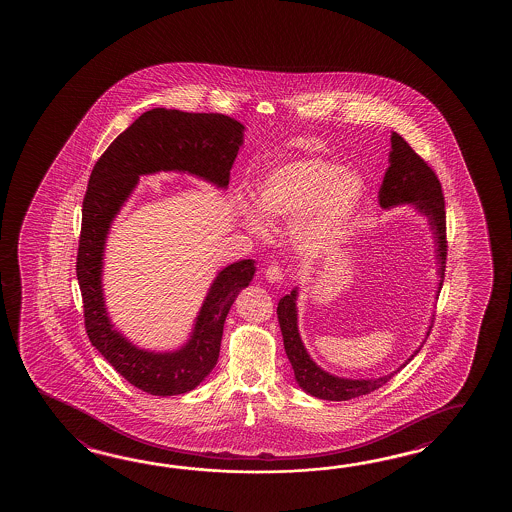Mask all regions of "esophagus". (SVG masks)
<instances>
[{"label": "esophagus", "mask_w": 512, "mask_h": 512, "mask_svg": "<svg viewBox=\"0 0 512 512\" xmlns=\"http://www.w3.org/2000/svg\"><path fill=\"white\" fill-rule=\"evenodd\" d=\"M266 280L271 284H280L284 280V269L278 268V266H269L266 269Z\"/></svg>", "instance_id": "1"}]
</instances>
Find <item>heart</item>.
<instances>
[{"instance_id": "heart-1", "label": "heart", "mask_w": 512, "mask_h": 512, "mask_svg": "<svg viewBox=\"0 0 512 512\" xmlns=\"http://www.w3.org/2000/svg\"><path fill=\"white\" fill-rule=\"evenodd\" d=\"M362 196L359 176L330 160H303L271 171L259 187V210L271 225L303 218L319 207L303 230V248L319 255L334 248L350 225ZM250 227L262 232L257 219Z\"/></svg>"}]
</instances>
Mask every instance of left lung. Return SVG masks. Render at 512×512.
<instances>
[{"label":"left lung","mask_w":512,"mask_h":512,"mask_svg":"<svg viewBox=\"0 0 512 512\" xmlns=\"http://www.w3.org/2000/svg\"><path fill=\"white\" fill-rule=\"evenodd\" d=\"M378 202L382 209H391L394 205L412 203L419 212H423L430 221V227L436 234L437 259H439V289L443 287L444 268H446V210H444L443 189L434 169L428 166L425 160L412 150L411 144L403 139L402 135L393 132L391 135V153H389V168L384 175V182L378 191ZM441 293V291H437ZM296 296L298 291L293 289L291 294H285L278 302L277 314L280 330L284 336V348L287 359L294 369L296 382L303 391L330 402H344L352 400L362 394H369L378 387L387 384L391 378L405 368L407 362L421 350H416L409 361L400 368L389 373L386 377L368 378V380H350L330 375L319 368L316 362L310 359L305 350L302 337L298 334V314H296ZM439 296V294H437ZM432 330L428 328L427 336Z\"/></svg>","instance_id":"obj_1"}]
</instances>
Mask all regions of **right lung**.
<instances>
[{
    "label": "right lung",
    "instance_id": "add662e5",
    "mask_svg": "<svg viewBox=\"0 0 512 512\" xmlns=\"http://www.w3.org/2000/svg\"><path fill=\"white\" fill-rule=\"evenodd\" d=\"M243 132L239 121L223 114L151 109L119 134L94 164L82 205L76 255L85 330L110 366L144 393L173 396L205 380L218 362L228 310L252 282L255 262L239 260L219 271L185 346L176 352H146L114 330L103 302L101 266L110 223L141 175L184 171L227 187Z\"/></svg>",
    "mask_w": 512,
    "mask_h": 512
}]
</instances>
